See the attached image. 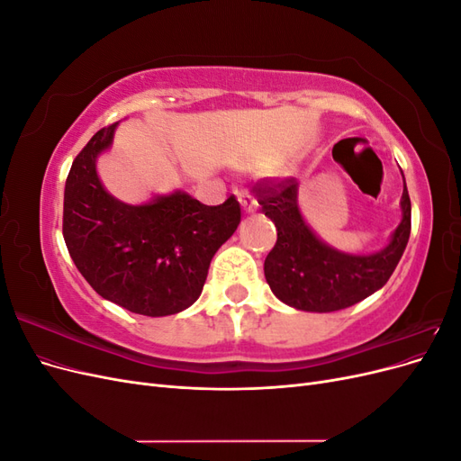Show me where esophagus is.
<instances>
[{
    "label": "esophagus",
    "mask_w": 461,
    "mask_h": 461,
    "mask_svg": "<svg viewBox=\"0 0 461 461\" xmlns=\"http://www.w3.org/2000/svg\"><path fill=\"white\" fill-rule=\"evenodd\" d=\"M239 202L242 205V209L246 213H254L256 207H258V202L254 200V196L249 192H239Z\"/></svg>",
    "instance_id": "obj_1"
}]
</instances>
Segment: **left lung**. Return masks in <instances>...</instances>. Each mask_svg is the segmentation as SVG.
<instances>
[{
    "label": "left lung",
    "instance_id": "1",
    "mask_svg": "<svg viewBox=\"0 0 461 461\" xmlns=\"http://www.w3.org/2000/svg\"><path fill=\"white\" fill-rule=\"evenodd\" d=\"M261 212L276 227V244L265 258V278L273 294L302 312H339L383 288L410 240L411 202L403 180L402 221L381 252L344 254L319 240L298 207V183L263 178L254 186Z\"/></svg>",
    "mask_w": 461,
    "mask_h": 461
}]
</instances>
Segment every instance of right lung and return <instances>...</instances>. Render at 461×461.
I'll list each match as a JSON object with an SVG mask.
<instances>
[{
	"label": "right lung",
	"instance_id": "1",
	"mask_svg": "<svg viewBox=\"0 0 461 461\" xmlns=\"http://www.w3.org/2000/svg\"><path fill=\"white\" fill-rule=\"evenodd\" d=\"M117 124L97 131L73 161L63 239L102 298L132 313L173 315L200 298L209 263L240 225V203L230 196L203 205L180 190L142 205L115 200L100 183L95 159L113 142Z\"/></svg>",
	"mask_w": 461,
	"mask_h": 461
}]
</instances>
